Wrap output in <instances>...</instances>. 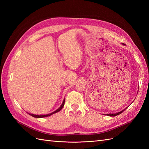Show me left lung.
<instances>
[{"label":"left lung","instance_id":"8db88e82","mask_svg":"<svg viewBox=\"0 0 149 149\" xmlns=\"http://www.w3.org/2000/svg\"><path fill=\"white\" fill-rule=\"evenodd\" d=\"M123 45H125V44L124 43H123ZM139 90V89H138ZM124 110H125V109H124V110H123V111H120V112H117V113H114V114H106L107 116H118V115H119V114H121L122 112H123Z\"/></svg>","mask_w":149,"mask_h":149}]
</instances>
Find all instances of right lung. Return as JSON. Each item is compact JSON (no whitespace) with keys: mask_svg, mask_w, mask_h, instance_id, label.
<instances>
[{"mask_svg":"<svg viewBox=\"0 0 149 149\" xmlns=\"http://www.w3.org/2000/svg\"><path fill=\"white\" fill-rule=\"evenodd\" d=\"M64 105H65V100H63V103L61 104V105L60 106V107L59 108H58V109H56V111L52 112V113L47 114H44V115H36V114H30V113H29V114L30 115V116H31L32 117H33V118H45V117L49 116H51V115H52V114H53L56 113V112H59V111L62 109V108L63 107Z\"/></svg>","mask_w":149,"mask_h":149,"instance_id":"obj_1","label":"right lung"}]
</instances>
